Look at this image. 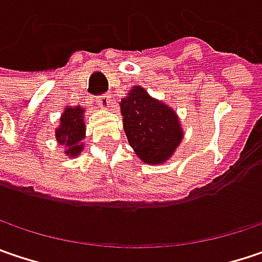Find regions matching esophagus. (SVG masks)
Listing matches in <instances>:
<instances>
[{
  "instance_id": "obj_1",
  "label": "esophagus",
  "mask_w": 262,
  "mask_h": 262,
  "mask_svg": "<svg viewBox=\"0 0 262 262\" xmlns=\"http://www.w3.org/2000/svg\"><path fill=\"white\" fill-rule=\"evenodd\" d=\"M96 102H98V105H99L100 108H108L111 105V95L110 93H103V95H100V96L96 98Z\"/></svg>"
}]
</instances>
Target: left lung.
Here are the masks:
<instances>
[{"label":"left lung","mask_w":262,"mask_h":262,"mask_svg":"<svg viewBox=\"0 0 262 262\" xmlns=\"http://www.w3.org/2000/svg\"><path fill=\"white\" fill-rule=\"evenodd\" d=\"M123 126L129 144L142 162H166L182 141L177 114L145 90L135 85L121 100Z\"/></svg>","instance_id":"8db88e82"}]
</instances>
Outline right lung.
I'll use <instances>...</instances> for the list:
<instances>
[{"label": "right lung", "instance_id": "right-lung-1", "mask_svg": "<svg viewBox=\"0 0 262 262\" xmlns=\"http://www.w3.org/2000/svg\"><path fill=\"white\" fill-rule=\"evenodd\" d=\"M83 113L84 110L80 106L75 108H67L63 116L60 118V127L56 130V138L60 145L65 146V152L68 156H77L83 145L80 142L84 138V121H83Z\"/></svg>", "mask_w": 262, "mask_h": 262}]
</instances>
